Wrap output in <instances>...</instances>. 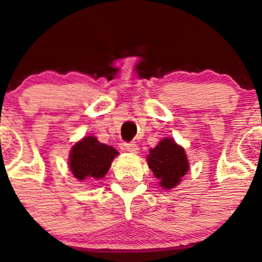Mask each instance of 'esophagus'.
<instances>
[{
    "label": "esophagus",
    "instance_id": "esophagus-1",
    "mask_svg": "<svg viewBox=\"0 0 262 262\" xmlns=\"http://www.w3.org/2000/svg\"><path fill=\"white\" fill-rule=\"evenodd\" d=\"M123 148L125 150H128V152H130V153L138 152V146H137V144H134V143H124Z\"/></svg>",
    "mask_w": 262,
    "mask_h": 262
}]
</instances>
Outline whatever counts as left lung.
I'll list each match as a JSON object with an SVG mask.
<instances>
[{"label":"left lung","mask_w":262,"mask_h":262,"mask_svg":"<svg viewBox=\"0 0 262 262\" xmlns=\"http://www.w3.org/2000/svg\"><path fill=\"white\" fill-rule=\"evenodd\" d=\"M148 167L153 175L160 179L163 189H172L189 170V161L184 148L175 143L171 138H165L155 148L149 149L147 157Z\"/></svg>","instance_id":"1"}]
</instances>
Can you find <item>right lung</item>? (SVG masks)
Returning a JSON list of instances; mask_svg holds the SVG:
<instances>
[{
	"label": "right lung",
	"mask_w": 262,
	"mask_h": 262,
	"mask_svg": "<svg viewBox=\"0 0 262 262\" xmlns=\"http://www.w3.org/2000/svg\"><path fill=\"white\" fill-rule=\"evenodd\" d=\"M118 153L114 147L100 143L95 137H84L71 149V171L81 181L84 179L99 180L106 175Z\"/></svg>",
	"instance_id": "right-lung-1"
}]
</instances>
